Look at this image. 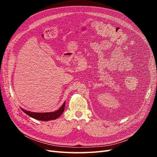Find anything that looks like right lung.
<instances>
[{"label": "right lung", "instance_id": "right-lung-1", "mask_svg": "<svg viewBox=\"0 0 157 157\" xmlns=\"http://www.w3.org/2000/svg\"><path fill=\"white\" fill-rule=\"evenodd\" d=\"M65 106V102L63 103L62 105L58 111L54 112H50V113H33L24 110V109H21V110L26 113L27 115L29 117L35 118V119L39 120V121H47L50 120H54L58 118L61 114H62L64 111V109Z\"/></svg>", "mask_w": 157, "mask_h": 157}]
</instances>
